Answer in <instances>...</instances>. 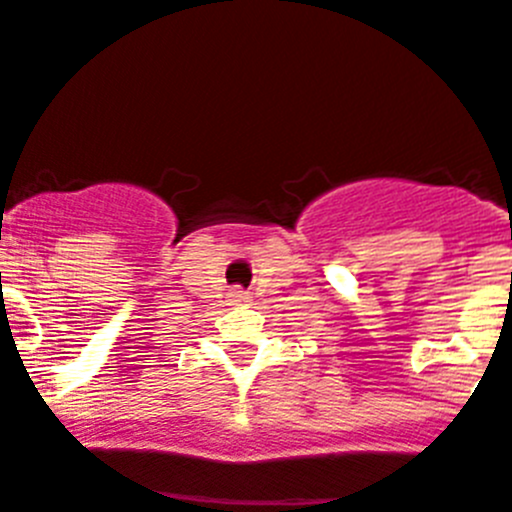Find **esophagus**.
<instances>
[{
    "instance_id": "1",
    "label": "esophagus",
    "mask_w": 512,
    "mask_h": 512,
    "mask_svg": "<svg viewBox=\"0 0 512 512\" xmlns=\"http://www.w3.org/2000/svg\"><path fill=\"white\" fill-rule=\"evenodd\" d=\"M228 295H230V300H233V302H248V295H246V292H243L241 287H233L228 292Z\"/></svg>"
}]
</instances>
